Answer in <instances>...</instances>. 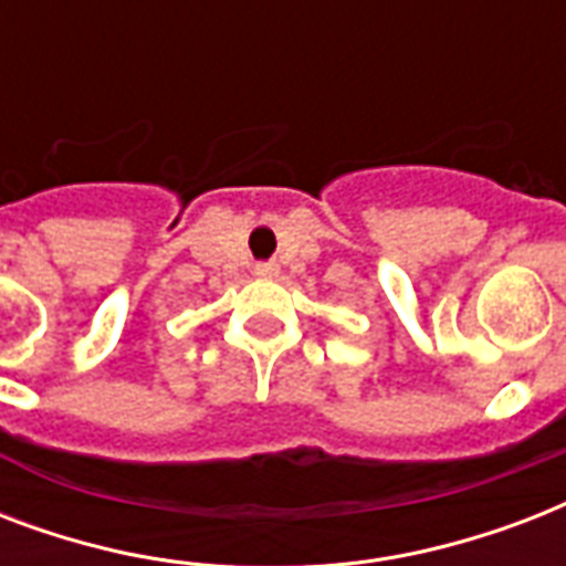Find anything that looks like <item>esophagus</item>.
Here are the masks:
<instances>
[{
	"mask_svg": "<svg viewBox=\"0 0 566 566\" xmlns=\"http://www.w3.org/2000/svg\"><path fill=\"white\" fill-rule=\"evenodd\" d=\"M275 273H279V266L273 261H258L255 264V275H261V279H273Z\"/></svg>",
	"mask_w": 566,
	"mask_h": 566,
	"instance_id": "1",
	"label": "esophagus"
}]
</instances>
